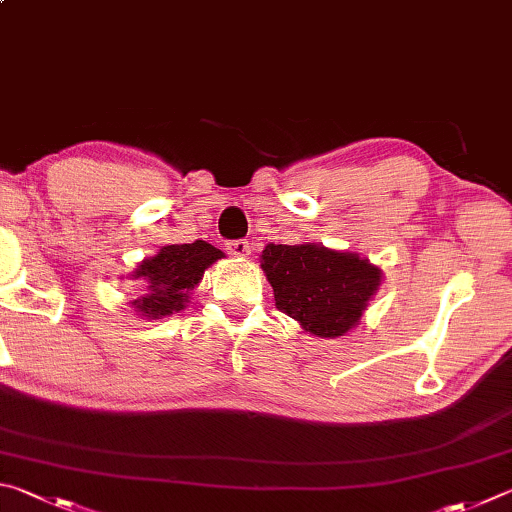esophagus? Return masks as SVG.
Segmentation results:
<instances>
[{"instance_id": "34e87169", "label": "esophagus", "mask_w": 512, "mask_h": 512, "mask_svg": "<svg viewBox=\"0 0 512 512\" xmlns=\"http://www.w3.org/2000/svg\"><path fill=\"white\" fill-rule=\"evenodd\" d=\"M227 251L236 258H247L251 254V242L249 240H231V242H227Z\"/></svg>"}]
</instances>
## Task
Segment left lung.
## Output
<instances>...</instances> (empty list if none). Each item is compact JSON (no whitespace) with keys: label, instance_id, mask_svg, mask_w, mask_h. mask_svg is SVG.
Here are the masks:
<instances>
[{"label":"left lung","instance_id":"left-lung-1","mask_svg":"<svg viewBox=\"0 0 512 512\" xmlns=\"http://www.w3.org/2000/svg\"><path fill=\"white\" fill-rule=\"evenodd\" d=\"M261 270L274 290L276 308L312 337L337 339L360 326L382 285V270L355 251L321 242L274 245L261 251Z\"/></svg>","mask_w":512,"mask_h":512}]
</instances>
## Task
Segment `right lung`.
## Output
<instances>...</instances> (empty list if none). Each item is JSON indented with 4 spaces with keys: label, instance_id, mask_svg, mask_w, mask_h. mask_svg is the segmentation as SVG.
I'll return each instance as SVG.
<instances>
[{
    "label": "right lung",
    "instance_id": "right-lung-1",
    "mask_svg": "<svg viewBox=\"0 0 512 512\" xmlns=\"http://www.w3.org/2000/svg\"><path fill=\"white\" fill-rule=\"evenodd\" d=\"M224 258L206 240L188 245H166L155 256L143 258L130 279L139 281V297L130 301L134 315L141 319H164L184 310L204 272Z\"/></svg>",
    "mask_w": 512,
    "mask_h": 512
}]
</instances>
